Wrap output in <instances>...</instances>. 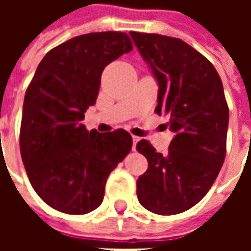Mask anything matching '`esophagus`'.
I'll return each instance as SVG.
<instances>
[{"mask_svg": "<svg viewBox=\"0 0 251 251\" xmlns=\"http://www.w3.org/2000/svg\"><path fill=\"white\" fill-rule=\"evenodd\" d=\"M141 138L140 137H137V136H133V151H136V145H137V142L140 141Z\"/></svg>", "mask_w": 251, "mask_h": 251, "instance_id": "esophagus-1", "label": "esophagus"}]
</instances>
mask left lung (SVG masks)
Segmentation results:
<instances>
[{
  "label": "left lung",
  "mask_w": 251,
  "mask_h": 251,
  "mask_svg": "<svg viewBox=\"0 0 251 251\" xmlns=\"http://www.w3.org/2000/svg\"><path fill=\"white\" fill-rule=\"evenodd\" d=\"M158 83L156 113L169 115L175 131L168 152L147 140L137 151L148 160L137 180V198L148 211L175 215L198 204L214 184L226 157L228 106L212 63L180 39L130 32Z\"/></svg>",
  "instance_id": "1"
}]
</instances>
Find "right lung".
<instances>
[{
    "label": "right lung",
    "instance_id": "add662e5",
    "mask_svg": "<svg viewBox=\"0 0 251 251\" xmlns=\"http://www.w3.org/2000/svg\"><path fill=\"white\" fill-rule=\"evenodd\" d=\"M131 50L124 32L76 36L43 57L26 88L21 158L36 194L55 210L83 215L98 208L110 172L131 151L124 129L98 133L82 124L104 67Z\"/></svg>",
    "mask_w": 251,
    "mask_h": 251
}]
</instances>
